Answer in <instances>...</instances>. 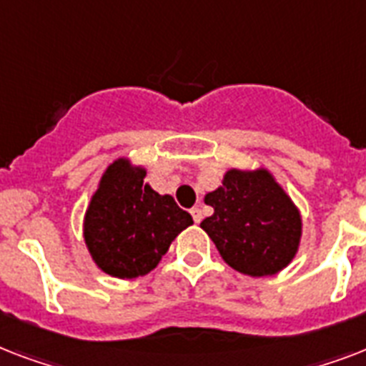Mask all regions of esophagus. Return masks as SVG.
Segmentation results:
<instances>
[{"label": "esophagus", "mask_w": 366, "mask_h": 366, "mask_svg": "<svg viewBox=\"0 0 366 366\" xmlns=\"http://www.w3.org/2000/svg\"><path fill=\"white\" fill-rule=\"evenodd\" d=\"M192 217H194V222L195 224H199L201 222V218H203V212H201V209L199 207H194V209H192Z\"/></svg>", "instance_id": "esophagus-1"}]
</instances>
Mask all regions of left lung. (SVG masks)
Masks as SVG:
<instances>
[{"label":"left lung","instance_id":"obj_1","mask_svg":"<svg viewBox=\"0 0 366 366\" xmlns=\"http://www.w3.org/2000/svg\"><path fill=\"white\" fill-rule=\"evenodd\" d=\"M214 209L201 222L224 262L250 277L281 272L302 237L296 205L266 169H229L222 186L205 195Z\"/></svg>","mask_w":366,"mask_h":366}]
</instances>
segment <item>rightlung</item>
Masks as SVG:
<instances>
[{"mask_svg": "<svg viewBox=\"0 0 366 366\" xmlns=\"http://www.w3.org/2000/svg\"><path fill=\"white\" fill-rule=\"evenodd\" d=\"M146 169L122 157L100 178L83 220V237L94 264L117 279L152 272L182 229L194 224L171 195L144 184Z\"/></svg>", "mask_w": 366, "mask_h": 366, "instance_id": "1", "label": "right lung"}]
</instances>
